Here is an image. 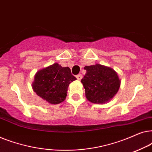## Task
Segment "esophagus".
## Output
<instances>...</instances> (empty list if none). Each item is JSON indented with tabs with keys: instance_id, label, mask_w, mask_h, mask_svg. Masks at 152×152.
<instances>
[{
	"instance_id": "obj_1",
	"label": "esophagus",
	"mask_w": 152,
	"mask_h": 152,
	"mask_svg": "<svg viewBox=\"0 0 152 152\" xmlns=\"http://www.w3.org/2000/svg\"><path fill=\"white\" fill-rule=\"evenodd\" d=\"M76 77H77V80H82V75H81V74H79V75H76Z\"/></svg>"
}]
</instances>
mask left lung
Returning a JSON list of instances; mask_svg holds the SVG:
<instances>
[{"instance_id": "obj_1", "label": "left lung", "mask_w": 152, "mask_h": 152, "mask_svg": "<svg viewBox=\"0 0 152 152\" xmlns=\"http://www.w3.org/2000/svg\"><path fill=\"white\" fill-rule=\"evenodd\" d=\"M84 69L86 73L81 82L85 88L86 98L91 102L105 103L118 93L120 80L115 70L98 64L85 66Z\"/></svg>"}]
</instances>
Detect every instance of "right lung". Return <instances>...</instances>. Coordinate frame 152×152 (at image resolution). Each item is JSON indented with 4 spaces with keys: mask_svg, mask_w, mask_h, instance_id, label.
<instances>
[{
    "mask_svg": "<svg viewBox=\"0 0 152 152\" xmlns=\"http://www.w3.org/2000/svg\"><path fill=\"white\" fill-rule=\"evenodd\" d=\"M76 80L69 68L56 63L37 72L32 88L41 98L57 104L66 99L68 85Z\"/></svg>",
    "mask_w": 152,
    "mask_h": 152,
    "instance_id": "add662e5",
    "label": "right lung"
}]
</instances>
